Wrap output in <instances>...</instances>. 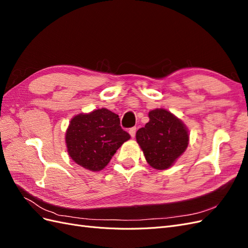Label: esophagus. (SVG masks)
Here are the masks:
<instances>
[{
	"label": "esophagus",
	"instance_id": "esophagus-1",
	"mask_svg": "<svg viewBox=\"0 0 248 248\" xmlns=\"http://www.w3.org/2000/svg\"><path fill=\"white\" fill-rule=\"evenodd\" d=\"M136 132H137V127H132V128L129 129V134L131 136V138L136 137Z\"/></svg>",
	"mask_w": 248,
	"mask_h": 248
}]
</instances>
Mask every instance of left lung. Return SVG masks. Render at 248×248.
<instances>
[{
  "label": "left lung",
  "mask_w": 248,
  "mask_h": 248,
  "mask_svg": "<svg viewBox=\"0 0 248 248\" xmlns=\"http://www.w3.org/2000/svg\"><path fill=\"white\" fill-rule=\"evenodd\" d=\"M149 122L137 131V141L147 162L153 169L167 170L188 146L185 124L170 111L156 108L149 111Z\"/></svg>",
  "instance_id": "obj_1"
}]
</instances>
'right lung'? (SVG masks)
<instances>
[{
	"label": "right lung",
	"mask_w": 248,
	"mask_h": 248,
	"mask_svg": "<svg viewBox=\"0 0 248 248\" xmlns=\"http://www.w3.org/2000/svg\"><path fill=\"white\" fill-rule=\"evenodd\" d=\"M129 139V133L120 126L119 116L107 108L74 116L65 136L71 159L92 171L106 168L117 150Z\"/></svg>",
	"instance_id": "right-lung-1"
}]
</instances>
